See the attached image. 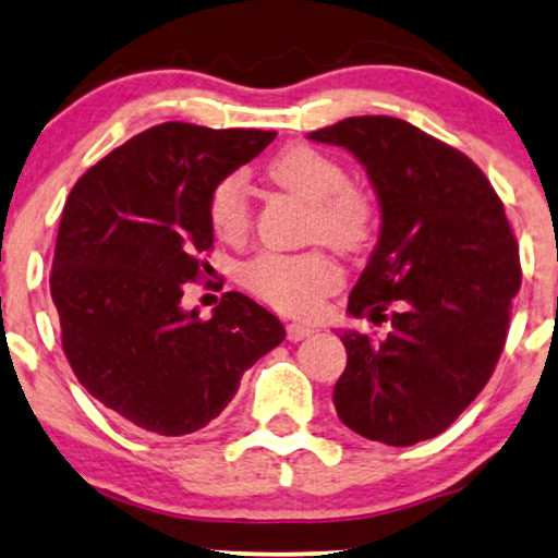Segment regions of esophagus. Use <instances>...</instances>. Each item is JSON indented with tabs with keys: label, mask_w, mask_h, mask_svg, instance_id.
Wrapping results in <instances>:
<instances>
[{
	"label": "esophagus",
	"mask_w": 558,
	"mask_h": 558,
	"mask_svg": "<svg viewBox=\"0 0 558 558\" xmlns=\"http://www.w3.org/2000/svg\"><path fill=\"white\" fill-rule=\"evenodd\" d=\"M312 332H315V330H312V327L304 325V323H289L287 325V338L292 342H300L304 338H310Z\"/></svg>",
	"instance_id": "1"
}]
</instances>
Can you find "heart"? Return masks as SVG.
Instances as JSON below:
<instances>
[{
  "label": "heart",
  "mask_w": 558,
  "mask_h": 558,
  "mask_svg": "<svg viewBox=\"0 0 558 558\" xmlns=\"http://www.w3.org/2000/svg\"><path fill=\"white\" fill-rule=\"evenodd\" d=\"M274 185L310 203L307 235L330 243L338 251H357L368 243L376 223V208L361 187L350 185L338 159L307 144L279 151L266 165ZM210 226L220 241L246 239L254 208L239 174H228L213 187ZM243 284L258 300L289 315H310L323 296L340 284V269L323 251L307 254H271L264 251L241 271Z\"/></svg>",
  "instance_id": "obj_1"
}]
</instances>
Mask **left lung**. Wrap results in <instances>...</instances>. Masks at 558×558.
Masks as SVG:
<instances>
[{"instance_id":"obj_1","label":"left lung","mask_w":558,"mask_h":558,"mask_svg":"<svg viewBox=\"0 0 558 558\" xmlns=\"http://www.w3.org/2000/svg\"><path fill=\"white\" fill-rule=\"evenodd\" d=\"M307 136L345 147L378 195L380 235L348 312L393 310L386 338L340 335V422L388 447L437 437L490 380L521 289L500 197L470 157L403 119L350 117Z\"/></svg>"}]
</instances>
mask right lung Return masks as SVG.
Returning <instances> with one entry per match:
<instances>
[{
  "instance_id": "1",
  "label": "right lung",
  "mask_w": 558,
  "mask_h": 558,
  "mask_svg": "<svg viewBox=\"0 0 558 558\" xmlns=\"http://www.w3.org/2000/svg\"><path fill=\"white\" fill-rule=\"evenodd\" d=\"M277 132L182 121L136 134L75 182L60 218L50 294L86 391L159 437L208 426L284 325L241 292L210 319L182 310L213 248L210 195Z\"/></svg>"
}]
</instances>
